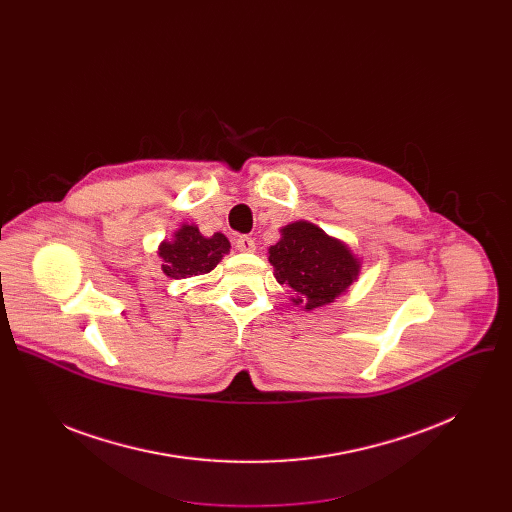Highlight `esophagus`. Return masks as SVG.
<instances>
[{"label":"esophagus","instance_id":"34e87169","mask_svg":"<svg viewBox=\"0 0 512 512\" xmlns=\"http://www.w3.org/2000/svg\"><path fill=\"white\" fill-rule=\"evenodd\" d=\"M236 249L242 253H253L255 251V240L251 236H238L236 238Z\"/></svg>","mask_w":512,"mask_h":512}]
</instances>
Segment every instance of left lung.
<instances>
[{
  "mask_svg": "<svg viewBox=\"0 0 512 512\" xmlns=\"http://www.w3.org/2000/svg\"><path fill=\"white\" fill-rule=\"evenodd\" d=\"M276 280L305 309L324 307L342 294L359 274V261L340 240L309 222L282 228V238L270 247Z\"/></svg>",
  "mask_w": 512,
  "mask_h": 512,
  "instance_id": "8db88e82",
  "label": "left lung"
}]
</instances>
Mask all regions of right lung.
<instances>
[{
	"label": "right lung",
	"instance_id": "add662e5",
	"mask_svg": "<svg viewBox=\"0 0 512 512\" xmlns=\"http://www.w3.org/2000/svg\"><path fill=\"white\" fill-rule=\"evenodd\" d=\"M228 251L230 242L224 234L215 232L205 238L199 228L182 226L172 242L159 247V257L164 259V272L170 278L188 280L209 274Z\"/></svg>",
	"mask_w": 512,
	"mask_h": 512
}]
</instances>
